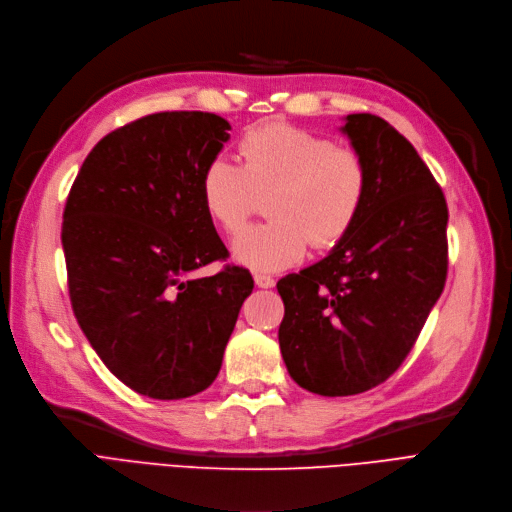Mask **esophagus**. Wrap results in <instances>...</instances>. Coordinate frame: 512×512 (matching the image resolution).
<instances>
[{
    "instance_id": "obj_1",
    "label": "esophagus",
    "mask_w": 512,
    "mask_h": 512,
    "mask_svg": "<svg viewBox=\"0 0 512 512\" xmlns=\"http://www.w3.org/2000/svg\"><path fill=\"white\" fill-rule=\"evenodd\" d=\"M254 281H256L258 287H264V289L275 285V279H273L271 275H266V273H256V275H254Z\"/></svg>"
}]
</instances>
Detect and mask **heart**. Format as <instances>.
Wrapping results in <instances>:
<instances>
[{"mask_svg": "<svg viewBox=\"0 0 512 512\" xmlns=\"http://www.w3.org/2000/svg\"><path fill=\"white\" fill-rule=\"evenodd\" d=\"M241 166L216 158L200 183L202 204L227 235L246 229L260 198L271 221L233 243L235 260L254 271H281L308 246L329 250L358 223L371 189L369 164L354 148L298 127L250 129L239 145Z\"/></svg>", "mask_w": 512, "mask_h": 512, "instance_id": "heart-1", "label": "heart"}]
</instances>
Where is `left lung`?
<instances>
[{"mask_svg": "<svg viewBox=\"0 0 512 512\" xmlns=\"http://www.w3.org/2000/svg\"><path fill=\"white\" fill-rule=\"evenodd\" d=\"M342 131L369 164L367 204L327 258L277 283L285 367L321 396L392 377L448 275L446 198L412 143L375 114H348Z\"/></svg>", "mask_w": 512, "mask_h": 512, "instance_id": "1", "label": "left lung"}]
</instances>
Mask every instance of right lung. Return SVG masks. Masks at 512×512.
I'll list each match as a JSON object with an SVG mask.
<instances>
[{"label":"right lung","mask_w":512,"mask_h":512,"mask_svg":"<svg viewBox=\"0 0 512 512\" xmlns=\"http://www.w3.org/2000/svg\"><path fill=\"white\" fill-rule=\"evenodd\" d=\"M231 125L210 112H158L108 133L70 187L62 248L79 327L114 377L156 400L216 379L252 289L202 204V175Z\"/></svg>","instance_id":"right-lung-1"}]
</instances>
